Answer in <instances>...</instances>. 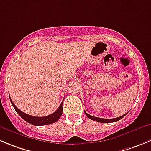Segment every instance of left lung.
Here are the masks:
<instances>
[{"label":"left lung","mask_w":151,"mask_h":151,"mask_svg":"<svg viewBox=\"0 0 151 151\" xmlns=\"http://www.w3.org/2000/svg\"><path fill=\"white\" fill-rule=\"evenodd\" d=\"M85 114H86V115L89 118V119H92V120H93V121H96V122H102V123H111V122H116V121L119 120V119H121L122 118H123L124 116L127 114H125L122 115V116H119V117H117V118H114V119H103V118L95 117V116H91V115L88 114L87 113H86V112H85Z\"/></svg>","instance_id":"1"}]
</instances>
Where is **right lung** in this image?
Listing matches in <instances>:
<instances>
[{"label":"right lung","mask_w":151,"mask_h":151,"mask_svg":"<svg viewBox=\"0 0 151 151\" xmlns=\"http://www.w3.org/2000/svg\"><path fill=\"white\" fill-rule=\"evenodd\" d=\"M10 102L12 104V106L14 107V110L16 111V112L20 115V117L23 119H24L25 121H26L27 122L30 123L31 125H49V124L54 123V122H57L58 119L60 118L61 115H62L63 113V101L62 103L60 104V105L59 106V108L53 113L52 114H50L49 116H43V117H39V116H31V115L26 114L25 113H23V111H20V109L17 108L15 106L14 103H13L12 100L11 99V98L9 97Z\"/></svg>","instance_id":"obj_1"}]
</instances>
